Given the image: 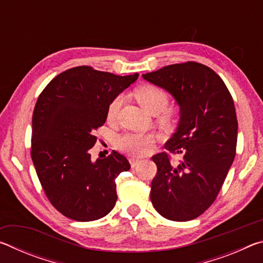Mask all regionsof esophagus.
<instances>
[{
  "label": "esophagus",
  "instance_id": "34e87169",
  "mask_svg": "<svg viewBox=\"0 0 263 263\" xmlns=\"http://www.w3.org/2000/svg\"><path fill=\"white\" fill-rule=\"evenodd\" d=\"M139 161L140 160L139 159H136V158H130V163H131V166L135 168V167H137L138 166V163H139Z\"/></svg>",
  "mask_w": 263,
  "mask_h": 263
}]
</instances>
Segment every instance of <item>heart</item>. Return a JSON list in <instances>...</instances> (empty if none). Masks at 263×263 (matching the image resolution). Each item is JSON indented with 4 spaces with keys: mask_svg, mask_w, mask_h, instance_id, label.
<instances>
[{
    "mask_svg": "<svg viewBox=\"0 0 263 263\" xmlns=\"http://www.w3.org/2000/svg\"><path fill=\"white\" fill-rule=\"evenodd\" d=\"M133 96L139 102V104L146 111L152 115H159L158 122L162 125L171 124L174 111L167 109L168 95L162 88L154 84H144L135 89ZM123 97L121 95L116 96L111 100L106 110V119L109 122H115L117 118L118 111L121 109ZM154 144V137L149 133L142 132H127L124 133L117 139V146L122 152L126 153L131 157H141L148 148Z\"/></svg>",
    "mask_w": 263,
    "mask_h": 263,
    "instance_id": "b5f03b06",
    "label": "heart"
}]
</instances>
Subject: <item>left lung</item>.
Returning <instances> with one entry per match:
<instances>
[{"label":"left lung","instance_id":"8db88e82","mask_svg":"<svg viewBox=\"0 0 263 263\" xmlns=\"http://www.w3.org/2000/svg\"><path fill=\"white\" fill-rule=\"evenodd\" d=\"M142 78L171 92L181 115L179 127L164 145L167 152L152 157L158 172L151 201L169 220H193L216 201L232 166L238 139L233 99L215 70L195 61Z\"/></svg>","mask_w":263,"mask_h":263}]
</instances>
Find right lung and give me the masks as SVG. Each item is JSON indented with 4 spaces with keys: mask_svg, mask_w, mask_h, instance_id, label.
<instances>
[{
    "mask_svg": "<svg viewBox=\"0 0 263 263\" xmlns=\"http://www.w3.org/2000/svg\"><path fill=\"white\" fill-rule=\"evenodd\" d=\"M138 77L79 66L57 75L38 97L31 158L48 201L69 219L96 220L115 206L116 179L131 168L130 162L116 151L92 162L89 149L111 100Z\"/></svg>",
    "mask_w": 263,
    "mask_h": 263,
    "instance_id": "right-lung-1",
    "label": "right lung"
}]
</instances>
